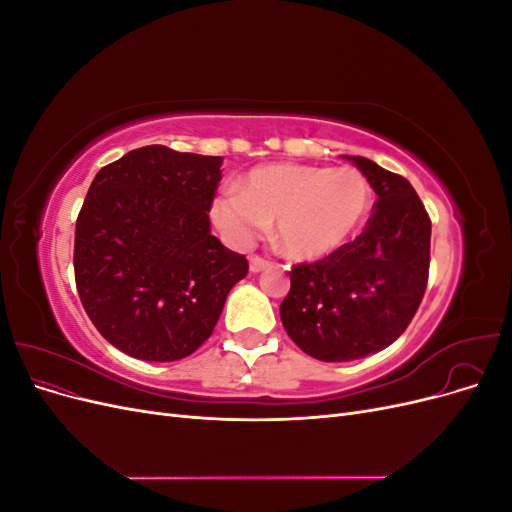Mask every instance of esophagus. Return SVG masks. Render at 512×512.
I'll use <instances>...</instances> for the list:
<instances>
[{"label":"esophagus","mask_w":512,"mask_h":512,"mask_svg":"<svg viewBox=\"0 0 512 512\" xmlns=\"http://www.w3.org/2000/svg\"><path fill=\"white\" fill-rule=\"evenodd\" d=\"M267 267H269V262L265 258H260V256L250 258V271L252 273H260V271H265Z\"/></svg>","instance_id":"34e87169"}]
</instances>
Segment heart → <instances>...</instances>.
Returning a JSON list of instances; mask_svg holds the SVG:
<instances>
[{"label":"heart","instance_id":"b5f03b06","mask_svg":"<svg viewBox=\"0 0 512 512\" xmlns=\"http://www.w3.org/2000/svg\"><path fill=\"white\" fill-rule=\"evenodd\" d=\"M369 203L367 179L352 166L277 162L252 168L241 188L215 196L211 215L237 247L252 245L275 220V241L286 256L318 260L359 232Z\"/></svg>","mask_w":512,"mask_h":512}]
</instances>
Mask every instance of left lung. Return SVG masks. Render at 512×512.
<instances>
[{"label":"left lung","instance_id":"1","mask_svg":"<svg viewBox=\"0 0 512 512\" xmlns=\"http://www.w3.org/2000/svg\"><path fill=\"white\" fill-rule=\"evenodd\" d=\"M376 192L374 213L352 243L290 271L280 316L286 333L318 361L365 359L406 331L429 275L431 220L408 179L346 156Z\"/></svg>","mask_w":512,"mask_h":512}]
</instances>
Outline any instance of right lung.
<instances>
[{"mask_svg": "<svg viewBox=\"0 0 512 512\" xmlns=\"http://www.w3.org/2000/svg\"><path fill=\"white\" fill-rule=\"evenodd\" d=\"M222 162L147 145L91 181L76 220V288L100 335L134 359L198 350L250 269L211 235Z\"/></svg>", "mask_w": 512, "mask_h": 512, "instance_id": "obj_1", "label": "right lung"}]
</instances>
